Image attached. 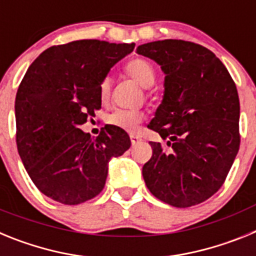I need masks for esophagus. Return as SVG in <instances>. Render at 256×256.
Masks as SVG:
<instances>
[{
  "mask_svg": "<svg viewBox=\"0 0 256 256\" xmlns=\"http://www.w3.org/2000/svg\"><path fill=\"white\" fill-rule=\"evenodd\" d=\"M141 141H142V140L138 136H134V134L130 136V142H132V146H136V144H140Z\"/></svg>",
  "mask_w": 256,
  "mask_h": 256,
  "instance_id": "34e87169",
  "label": "esophagus"
}]
</instances>
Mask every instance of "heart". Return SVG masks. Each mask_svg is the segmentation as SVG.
<instances>
[{
    "label": "heart",
    "instance_id": "1",
    "mask_svg": "<svg viewBox=\"0 0 256 256\" xmlns=\"http://www.w3.org/2000/svg\"><path fill=\"white\" fill-rule=\"evenodd\" d=\"M126 72L142 88H150L155 83V69L150 61L144 60V58H134V60L130 61L126 66ZM108 94H110V79L105 78L100 84L101 100H108ZM142 119H144V115L137 110L116 108L112 114L108 115L106 122L110 126H118L124 130H128V132H134Z\"/></svg>",
    "mask_w": 256,
    "mask_h": 256
}]
</instances>
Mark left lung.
Wrapping results in <instances>:
<instances>
[{
    "label": "left lung",
    "mask_w": 256,
    "mask_h": 256,
    "mask_svg": "<svg viewBox=\"0 0 256 256\" xmlns=\"http://www.w3.org/2000/svg\"><path fill=\"white\" fill-rule=\"evenodd\" d=\"M137 54L159 64L164 94L148 128L170 150L150 142L142 168L155 198L176 208L198 205L222 187L240 148V100L227 68L210 50L182 40H155Z\"/></svg>",
    "instance_id": "left-lung-1"
}]
</instances>
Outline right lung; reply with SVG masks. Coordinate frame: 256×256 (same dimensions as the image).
Listing matches in <instances>:
<instances>
[{"instance_id":"add662e5","label":"right lung","mask_w":256,"mask_h":256,"mask_svg":"<svg viewBox=\"0 0 256 256\" xmlns=\"http://www.w3.org/2000/svg\"><path fill=\"white\" fill-rule=\"evenodd\" d=\"M134 44L74 40L32 62L15 98L16 144L24 168L44 195L78 205L102 191L108 162L130 148V136L106 124L96 138L79 126L101 108L100 84Z\"/></svg>"}]
</instances>
